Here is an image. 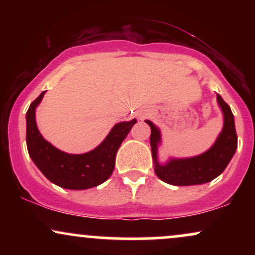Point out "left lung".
<instances>
[{
  "label": "left lung",
  "instance_id": "1",
  "mask_svg": "<svg viewBox=\"0 0 255 255\" xmlns=\"http://www.w3.org/2000/svg\"><path fill=\"white\" fill-rule=\"evenodd\" d=\"M217 101L223 111V129L212 147L197 157L183 159L172 158L166 164H159L157 150L158 145L160 144V131L151 121L146 120V124L151 127L150 142L154 172L160 180L172 186H193L210 182L224 171L238 148V134L230 107L218 93Z\"/></svg>",
  "mask_w": 255,
  "mask_h": 255
}]
</instances>
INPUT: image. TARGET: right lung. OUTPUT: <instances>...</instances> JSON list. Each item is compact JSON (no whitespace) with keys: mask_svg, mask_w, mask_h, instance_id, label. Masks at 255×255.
Listing matches in <instances>:
<instances>
[{"mask_svg":"<svg viewBox=\"0 0 255 255\" xmlns=\"http://www.w3.org/2000/svg\"><path fill=\"white\" fill-rule=\"evenodd\" d=\"M32 102L26 113V144L28 154L37 168L52 183L67 189H87L105 182L115 168L119 147L136 120L115 125L104 141L95 150L83 154H69L46 141L36 125V108L44 97Z\"/></svg>","mask_w":255,"mask_h":255,"instance_id":"add662e5","label":"right lung"}]
</instances>
